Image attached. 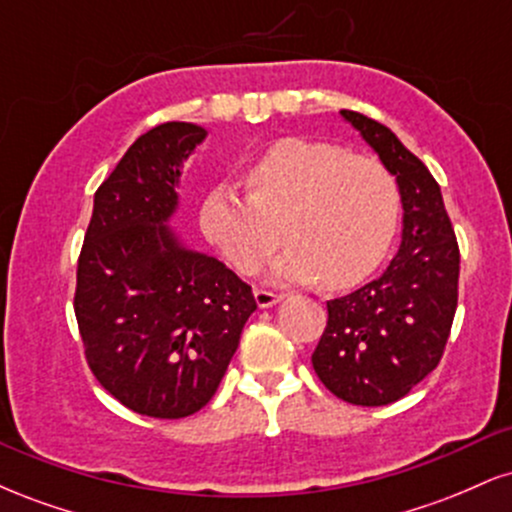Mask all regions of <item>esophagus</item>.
I'll use <instances>...</instances> for the list:
<instances>
[{"mask_svg":"<svg viewBox=\"0 0 512 512\" xmlns=\"http://www.w3.org/2000/svg\"><path fill=\"white\" fill-rule=\"evenodd\" d=\"M279 301H281L279 293L264 291V289H255V303L260 305V308H272V305H276Z\"/></svg>","mask_w":512,"mask_h":512,"instance_id":"obj_1","label":"esophagus"}]
</instances>
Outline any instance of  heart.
I'll list each match as a JSON object with an SVG mask.
<instances>
[{"mask_svg":"<svg viewBox=\"0 0 512 512\" xmlns=\"http://www.w3.org/2000/svg\"><path fill=\"white\" fill-rule=\"evenodd\" d=\"M250 195L211 187L199 207L207 240L238 272H252L281 240L269 264L274 281H315L351 289L378 269L399 221V187L383 163L351 156L332 142L284 137L245 173Z\"/></svg>","mask_w":512,"mask_h":512,"instance_id":"1","label":"heart"}]
</instances>
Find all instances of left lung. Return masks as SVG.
Wrapping results in <instances>:
<instances>
[{"label": "left lung", "mask_w": 512, "mask_h": 512, "mask_svg": "<svg viewBox=\"0 0 512 512\" xmlns=\"http://www.w3.org/2000/svg\"><path fill=\"white\" fill-rule=\"evenodd\" d=\"M395 175L402 243L383 276L327 301V327L313 354L322 385L349 404L402 399L438 366L457 308L460 250L443 195L428 168L370 117L339 113Z\"/></svg>", "instance_id": "8db88e82"}]
</instances>
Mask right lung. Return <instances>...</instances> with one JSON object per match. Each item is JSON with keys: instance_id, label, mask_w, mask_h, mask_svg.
Listing matches in <instances>:
<instances>
[{"instance_id": "right-lung-1", "label": "right lung", "mask_w": 512, "mask_h": 512, "mask_svg": "<svg viewBox=\"0 0 512 512\" xmlns=\"http://www.w3.org/2000/svg\"><path fill=\"white\" fill-rule=\"evenodd\" d=\"M204 139V127L166 122L129 146L93 195L76 269L88 368L154 419H182L214 397L257 308L245 281L170 228L182 163Z\"/></svg>"}]
</instances>
